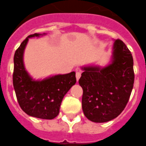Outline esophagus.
I'll return each instance as SVG.
<instances>
[{
	"instance_id": "obj_1",
	"label": "esophagus",
	"mask_w": 146,
	"mask_h": 146,
	"mask_svg": "<svg viewBox=\"0 0 146 146\" xmlns=\"http://www.w3.org/2000/svg\"><path fill=\"white\" fill-rule=\"evenodd\" d=\"M81 74H82V73H81L80 71H77L76 73V80L77 81H78V79L80 78Z\"/></svg>"
}]
</instances>
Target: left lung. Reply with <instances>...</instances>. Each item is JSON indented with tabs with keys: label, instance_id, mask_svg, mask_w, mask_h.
Here are the masks:
<instances>
[{
	"label": "left lung",
	"instance_id": "left-lung-1",
	"mask_svg": "<svg viewBox=\"0 0 146 146\" xmlns=\"http://www.w3.org/2000/svg\"><path fill=\"white\" fill-rule=\"evenodd\" d=\"M133 64L131 51L122 40H116L110 64L82 68L78 84L83 89L82 110L87 119L108 122L122 112L134 85Z\"/></svg>",
	"mask_w": 146,
	"mask_h": 146
}]
</instances>
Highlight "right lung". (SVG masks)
Returning <instances> with one entry per match:
<instances>
[{"mask_svg":"<svg viewBox=\"0 0 146 146\" xmlns=\"http://www.w3.org/2000/svg\"><path fill=\"white\" fill-rule=\"evenodd\" d=\"M45 34L29 35L20 44L14 56L13 85L19 105L27 115L37 118L51 120L59 113L65 94L76 82V73L55 75L42 80H35L26 70L23 53L29 38Z\"/></svg>","mask_w":146,"mask_h":146,"instance_id":"1","label":"right lung"}]
</instances>
